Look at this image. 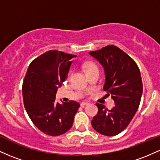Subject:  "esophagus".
<instances>
[{"label": "esophagus", "mask_w": 160, "mask_h": 160, "mask_svg": "<svg viewBox=\"0 0 160 160\" xmlns=\"http://www.w3.org/2000/svg\"><path fill=\"white\" fill-rule=\"evenodd\" d=\"M86 104H88V102H82L80 103V105L82 106V107H83V106L86 105Z\"/></svg>", "instance_id": "1"}]
</instances>
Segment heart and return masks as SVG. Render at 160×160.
Masks as SVG:
<instances>
[{"instance_id":"heart-1","label":"heart","mask_w":160,"mask_h":160,"mask_svg":"<svg viewBox=\"0 0 160 160\" xmlns=\"http://www.w3.org/2000/svg\"><path fill=\"white\" fill-rule=\"evenodd\" d=\"M97 66L93 63H88L87 65H86V71H88V70H90L92 68H96Z\"/></svg>"}]
</instances>
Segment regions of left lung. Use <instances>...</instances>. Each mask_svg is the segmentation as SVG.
I'll return each mask as SVG.
<instances>
[{"label": "left lung", "instance_id": "obj_1", "mask_svg": "<svg viewBox=\"0 0 160 160\" xmlns=\"http://www.w3.org/2000/svg\"><path fill=\"white\" fill-rule=\"evenodd\" d=\"M89 54L103 66L104 90L107 95H111L115 103L111 110L96 103L98 111L92 126L102 135L113 136L127 127L139 107L143 92L140 71L132 58L116 46H107Z\"/></svg>", "mask_w": 160, "mask_h": 160}]
</instances>
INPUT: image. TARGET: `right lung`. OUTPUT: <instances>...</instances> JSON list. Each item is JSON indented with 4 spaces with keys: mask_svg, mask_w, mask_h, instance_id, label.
I'll use <instances>...</instances> for the list:
<instances>
[{
    "mask_svg": "<svg viewBox=\"0 0 160 160\" xmlns=\"http://www.w3.org/2000/svg\"><path fill=\"white\" fill-rule=\"evenodd\" d=\"M76 55L49 50L33 60L22 84L24 106L31 120L42 132L58 136L71 128L80 104L56 102L57 89L68 78Z\"/></svg>",
    "mask_w": 160,
    "mask_h": 160,
    "instance_id": "1",
    "label": "right lung"
}]
</instances>
